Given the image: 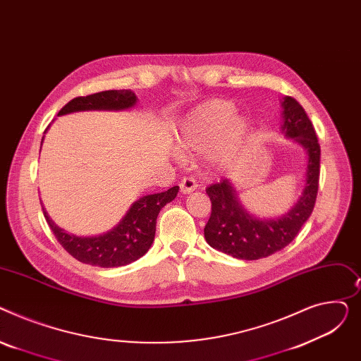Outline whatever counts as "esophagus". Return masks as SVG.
I'll return each instance as SVG.
<instances>
[{"mask_svg": "<svg viewBox=\"0 0 361 361\" xmlns=\"http://www.w3.org/2000/svg\"><path fill=\"white\" fill-rule=\"evenodd\" d=\"M197 189V182L194 178H183L180 180V190L183 194H190Z\"/></svg>", "mask_w": 361, "mask_h": 361, "instance_id": "esophagus-1", "label": "esophagus"}]
</instances>
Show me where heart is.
I'll use <instances>...</instances> for the list:
<instances>
[{"label":"heart","mask_w":361,"mask_h":361,"mask_svg":"<svg viewBox=\"0 0 361 361\" xmlns=\"http://www.w3.org/2000/svg\"><path fill=\"white\" fill-rule=\"evenodd\" d=\"M235 112L233 103L226 100L216 99L201 104L182 126L179 150L186 156L209 152V161L219 167L235 161L250 134L249 121Z\"/></svg>","instance_id":"obj_1"}]
</instances>
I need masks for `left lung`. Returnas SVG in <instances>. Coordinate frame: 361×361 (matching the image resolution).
I'll use <instances>...</instances> for the list:
<instances>
[{
	"instance_id": "1",
	"label": "left lung",
	"mask_w": 361,
	"mask_h": 361,
	"mask_svg": "<svg viewBox=\"0 0 361 361\" xmlns=\"http://www.w3.org/2000/svg\"><path fill=\"white\" fill-rule=\"evenodd\" d=\"M281 106L284 135L299 142L307 153L303 192L288 213L279 219H258L249 214L228 179L205 189L211 201V216L204 227L205 240L211 247L233 258L261 259L286 247L298 236L316 202L321 172V145L302 104L286 96Z\"/></svg>"
}]
</instances>
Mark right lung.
<instances>
[{
  "mask_svg": "<svg viewBox=\"0 0 361 361\" xmlns=\"http://www.w3.org/2000/svg\"><path fill=\"white\" fill-rule=\"evenodd\" d=\"M135 103L137 96L131 90H106L73 99L59 111L58 116L80 111H123L133 108ZM179 186H173L164 192L140 198L116 227L104 235L92 238H78L63 231L49 219L44 207L42 209L56 240L73 258L82 264L114 268L137 261L150 249L160 209L176 198Z\"/></svg>",
  "mask_w": 361,
  "mask_h": 361,
  "instance_id": "1",
  "label": "right lung"
}]
</instances>
